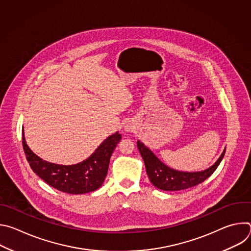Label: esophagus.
<instances>
[{"mask_svg": "<svg viewBox=\"0 0 251 251\" xmlns=\"http://www.w3.org/2000/svg\"><path fill=\"white\" fill-rule=\"evenodd\" d=\"M125 131H126L127 133H131V132H133V129H132V127H130V126H125Z\"/></svg>", "mask_w": 251, "mask_h": 251, "instance_id": "1", "label": "esophagus"}]
</instances>
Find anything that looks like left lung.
Wrapping results in <instances>:
<instances>
[{
    "label": "left lung",
    "mask_w": 251,
    "mask_h": 251,
    "mask_svg": "<svg viewBox=\"0 0 251 251\" xmlns=\"http://www.w3.org/2000/svg\"><path fill=\"white\" fill-rule=\"evenodd\" d=\"M137 147L144 160L146 172L150 182L157 188L163 191L175 192L186 190L195 187L204 180L217 170L225 157L226 149L222 155L209 168L199 172H184L172 169L165 165L145 144L141 141H137Z\"/></svg>",
    "instance_id": "obj_1"
}]
</instances>
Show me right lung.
I'll use <instances>...</instances> for the list:
<instances>
[{
    "mask_svg": "<svg viewBox=\"0 0 251 251\" xmlns=\"http://www.w3.org/2000/svg\"><path fill=\"white\" fill-rule=\"evenodd\" d=\"M23 147L31 170L52 188L71 195L94 192L104 183L111 155L120 142L119 132L107 137L84 161L75 165H59L45 161L27 146L23 130Z\"/></svg>",
    "mask_w": 251,
    "mask_h": 251,
    "instance_id": "right-lung-1",
    "label": "right lung"
}]
</instances>
